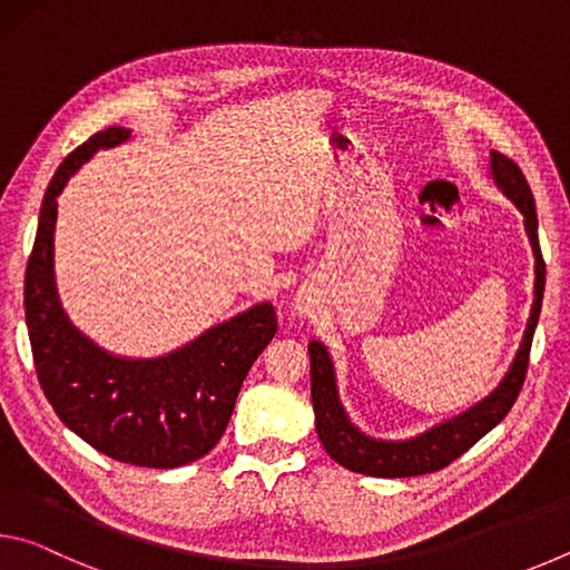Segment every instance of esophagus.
I'll use <instances>...</instances> for the list:
<instances>
[{
  "label": "esophagus",
  "mask_w": 570,
  "mask_h": 570,
  "mask_svg": "<svg viewBox=\"0 0 570 570\" xmlns=\"http://www.w3.org/2000/svg\"><path fill=\"white\" fill-rule=\"evenodd\" d=\"M296 314H298V316H304V314H308V308H306L304 304H298V302H296Z\"/></svg>",
  "instance_id": "esophagus-1"
}]
</instances>
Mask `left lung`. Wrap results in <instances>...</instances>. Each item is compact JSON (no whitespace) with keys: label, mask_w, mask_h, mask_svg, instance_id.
I'll return each instance as SVG.
<instances>
[{"label":"left lung","mask_w":570,"mask_h":570,"mask_svg":"<svg viewBox=\"0 0 570 570\" xmlns=\"http://www.w3.org/2000/svg\"><path fill=\"white\" fill-rule=\"evenodd\" d=\"M490 173H493L495 186L503 190V196L515 204L523 214V226L535 256V298L530 306V316L525 324L523 342L518 346L513 364L498 387L488 394L485 400L472 404L458 417L435 424L424 430L422 435L410 440H377L364 435L350 420L340 402L336 392V374L334 362L322 342H308V360H312V402L316 432L324 450L330 458L340 462L342 468H350L362 475L374 478H412L424 475V472H438L448 468L452 460H458L462 452H468L480 438H485L495 424L503 422L505 414L513 407L520 390H523L530 344L540 316V304H543V286H546V264L540 256L538 246V216L535 200L523 173L513 160L505 158L503 153L490 150Z\"/></svg>","instance_id":"8db88e82"}]
</instances>
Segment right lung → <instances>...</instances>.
Here are the masks:
<instances>
[{
  "label": "right lung",
  "instance_id": "1",
  "mask_svg": "<svg viewBox=\"0 0 570 570\" xmlns=\"http://www.w3.org/2000/svg\"><path fill=\"white\" fill-rule=\"evenodd\" d=\"M128 138L118 125L95 132L57 168L27 262L24 316L37 380L57 417L102 455L168 470L214 450L250 364L274 340L276 314L268 302L254 304L153 360L105 352L67 320L55 286L57 196L95 153Z\"/></svg>",
  "mask_w": 570,
  "mask_h": 570
}]
</instances>
